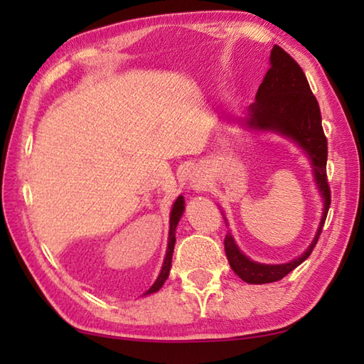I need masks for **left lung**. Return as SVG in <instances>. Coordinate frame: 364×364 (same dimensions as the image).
Returning a JSON list of instances; mask_svg holds the SVG:
<instances>
[{"label":"left lung","instance_id":"obj_1","mask_svg":"<svg viewBox=\"0 0 364 364\" xmlns=\"http://www.w3.org/2000/svg\"><path fill=\"white\" fill-rule=\"evenodd\" d=\"M245 125L254 130L276 132L294 139L310 157L313 175L324 199L321 223L315 239L304 254L289 263L263 264L252 262L237 249L231 232L226 234L225 252L234 273L249 284H267L282 279L310 257L318 244L331 205V189L326 175L328 139L323 132L318 101L301 67L278 45L271 49L269 69L258 86L255 102L249 106Z\"/></svg>","mask_w":364,"mask_h":364}]
</instances>
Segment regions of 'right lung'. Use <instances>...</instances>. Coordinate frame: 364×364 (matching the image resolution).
Here are the masks:
<instances>
[{
    "label": "right lung",
    "instance_id": "1",
    "mask_svg": "<svg viewBox=\"0 0 364 364\" xmlns=\"http://www.w3.org/2000/svg\"><path fill=\"white\" fill-rule=\"evenodd\" d=\"M183 212H184V199H183V196H180L176 199L175 204H173V208H171V213H170L168 247H167V254H165V260H164V264H162V269H160V274H159L157 281L154 282L152 287L144 295H149V294L157 292L159 289L164 286V282L167 281V278H168V273H170V268H171V257H173V249H175V242H176L175 230H176V225H178V221H180Z\"/></svg>",
    "mask_w": 364,
    "mask_h": 364
}]
</instances>
